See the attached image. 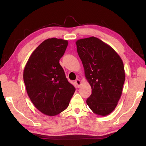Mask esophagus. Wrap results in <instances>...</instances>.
Instances as JSON below:
<instances>
[{
	"instance_id": "1",
	"label": "esophagus",
	"mask_w": 146,
	"mask_h": 146,
	"mask_svg": "<svg viewBox=\"0 0 146 146\" xmlns=\"http://www.w3.org/2000/svg\"><path fill=\"white\" fill-rule=\"evenodd\" d=\"M75 83H76V84L77 86H78V88H80V86H81V85H82V82H81V81H80V80H78V79L76 80H75Z\"/></svg>"
}]
</instances>
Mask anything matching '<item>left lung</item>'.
<instances>
[{
	"label": "left lung",
	"mask_w": 146,
	"mask_h": 146,
	"mask_svg": "<svg viewBox=\"0 0 146 146\" xmlns=\"http://www.w3.org/2000/svg\"><path fill=\"white\" fill-rule=\"evenodd\" d=\"M76 44L92 87L86 104L94 113L106 116L115 108L122 95L125 78L123 61L112 48L95 37L78 39Z\"/></svg>",
	"instance_id": "left-lung-1"
}]
</instances>
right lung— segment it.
<instances>
[{
    "instance_id": "obj_1",
    "label": "right lung",
    "mask_w": 146,
    "mask_h": 146,
    "mask_svg": "<svg viewBox=\"0 0 146 146\" xmlns=\"http://www.w3.org/2000/svg\"><path fill=\"white\" fill-rule=\"evenodd\" d=\"M68 44L67 40L62 39L45 40L33 52L24 70L30 100L37 109L49 116L66 109L75 91L60 64Z\"/></svg>"
}]
</instances>
